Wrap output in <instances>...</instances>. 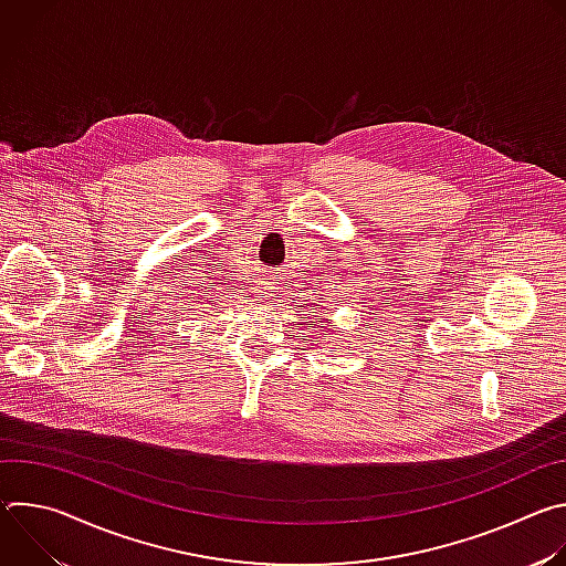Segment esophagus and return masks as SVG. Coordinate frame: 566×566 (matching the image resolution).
I'll return each mask as SVG.
<instances>
[{
    "label": "esophagus",
    "instance_id": "1",
    "mask_svg": "<svg viewBox=\"0 0 566 566\" xmlns=\"http://www.w3.org/2000/svg\"><path fill=\"white\" fill-rule=\"evenodd\" d=\"M271 289H273V286H269V284H264V286H262V289H260V295H266V297H269V293H271Z\"/></svg>",
    "mask_w": 566,
    "mask_h": 566
}]
</instances>
